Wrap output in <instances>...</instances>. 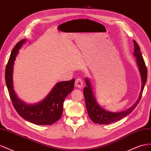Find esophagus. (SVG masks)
Listing matches in <instances>:
<instances>
[{"label": "esophagus", "instance_id": "1", "mask_svg": "<svg viewBox=\"0 0 151 151\" xmlns=\"http://www.w3.org/2000/svg\"><path fill=\"white\" fill-rule=\"evenodd\" d=\"M75 86L77 88H82L83 86V81L80 78H77L75 81Z\"/></svg>", "mask_w": 151, "mask_h": 151}]
</instances>
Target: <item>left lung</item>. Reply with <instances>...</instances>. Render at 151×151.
Listing matches in <instances>:
<instances>
[{
  "instance_id": "obj_1",
  "label": "left lung",
  "mask_w": 151,
  "mask_h": 151,
  "mask_svg": "<svg viewBox=\"0 0 151 151\" xmlns=\"http://www.w3.org/2000/svg\"><path fill=\"white\" fill-rule=\"evenodd\" d=\"M133 42L135 47L134 55L136 57L137 63V65L139 67V69L140 73L142 79L141 91L138 100L135 102L133 106L130 107L129 109H127L126 111L118 113H112L104 110V109H103L102 108L99 106L96 101L89 81L88 79H86L87 86L85 87L84 89V96L85 98L86 106L90 119L96 123L103 125H108L111 123L120 120L122 118L127 116L129 114L133 111L135 107L137 106V104H139L142 98L144 86L147 79V67H146L145 64L144 58L142 56L139 45L135 40H133Z\"/></svg>"
}]
</instances>
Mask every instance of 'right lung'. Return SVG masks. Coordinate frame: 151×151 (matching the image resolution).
<instances>
[{"mask_svg":"<svg viewBox=\"0 0 151 151\" xmlns=\"http://www.w3.org/2000/svg\"><path fill=\"white\" fill-rule=\"evenodd\" d=\"M25 42L26 39L22 40L14 47L6 65L5 79L9 94L16 111L24 120L39 125H52L61 118L63 102L74 89L75 79L58 83L46 98L38 104L29 105L21 101L13 89L12 72L16 55Z\"/></svg>","mask_w":151,"mask_h":151,"instance_id":"right-lung-1","label":"right lung"}]
</instances>
